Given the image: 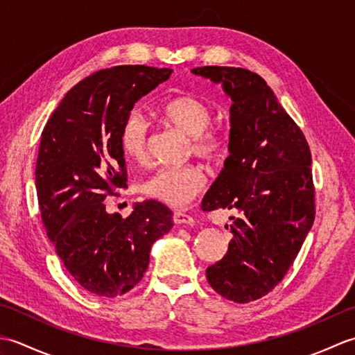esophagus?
Instances as JSON below:
<instances>
[{"label":"esophagus","instance_id":"34e87169","mask_svg":"<svg viewBox=\"0 0 355 355\" xmlns=\"http://www.w3.org/2000/svg\"><path fill=\"white\" fill-rule=\"evenodd\" d=\"M173 223L175 224H193V218L183 212H173Z\"/></svg>","mask_w":355,"mask_h":355}]
</instances>
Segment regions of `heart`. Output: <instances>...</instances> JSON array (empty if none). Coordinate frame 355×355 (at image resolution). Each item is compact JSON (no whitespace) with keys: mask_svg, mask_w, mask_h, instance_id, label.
Instances as JSON below:
<instances>
[{"mask_svg":"<svg viewBox=\"0 0 355 355\" xmlns=\"http://www.w3.org/2000/svg\"><path fill=\"white\" fill-rule=\"evenodd\" d=\"M162 119L169 126L191 137L192 150L201 158L215 162L223 155L225 141L220 131L210 128L214 112L200 97L183 94L164 102L160 110ZM149 130L140 112H131L120 131V148L123 155L134 163L148 160ZM206 171L198 164H184L177 168H162L148 177L141 192L172 207H186L205 189Z\"/></svg>","mask_w":355,"mask_h":355,"instance_id":"obj_1","label":"heart"}]
</instances>
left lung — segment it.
I'll use <instances>...</instances> for the list:
<instances>
[{"instance_id": "1", "label": "left lung", "mask_w": 355, "mask_h": 355, "mask_svg": "<svg viewBox=\"0 0 355 355\" xmlns=\"http://www.w3.org/2000/svg\"><path fill=\"white\" fill-rule=\"evenodd\" d=\"M192 73L232 99L229 157L201 209L241 214L232 216L227 253L206 276L223 297L247 304L282 281L314 223L310 146L259 74L216 65Z\"/></svg>"}]
</instances>
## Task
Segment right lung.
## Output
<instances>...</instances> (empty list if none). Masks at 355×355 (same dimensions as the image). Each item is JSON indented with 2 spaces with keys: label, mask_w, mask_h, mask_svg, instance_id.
<instances>
[{
  "label": "right lung",
  "mask_w": 355,
  "mask_h": 355,
  "mask_svg": "<svg viewBox=\"0 0 355 355\" xmlns=\"http://www.w3.org/2000/svg\"><path fill=\"white\" fill-rule=\"evenodd\" d=\"M171 74L146 65L96 71L65 94L42 131L35 175L44 227L71 277L96 296L134 288L150 247L173 225L171 209L155 200L134 205L128 218L102 202L128 187L122 125Z\"/></svg>",
  "instance_id": "add662e5"
}]
</instances>
